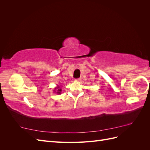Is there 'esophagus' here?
<instances>
[{"instance_id":"34e87169","label":"esophagus","mask_w":150,"mask_h":150,"mask_svg":"<svg viewBox=\"0 0 150 150\" xmlns=\"http://www.w3.org/2000/svg\"><path fill=\"white\" fill-rule=\"evenodd\" d=\"M75 81H78V82H80V81H81V78H78V79H75Z\"/></svg>"}]
</instances>
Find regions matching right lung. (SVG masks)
<instances>
[{
	"instance_id": "right-lung-1",
	"label": "right lung",
	"mask_w": 150,
	"mask_h": 150,
	"mask_svg": "<svg viewBox=\"0 0 150 150\" xmlns=\"http://www.w3.org/2000/svg\"><path fill=\"white\" fill-rule=\"evenodd\" d=\"M54 93H57V94H61V91H62V89H61V87L59 86H57V87H56L54 89Z\"/></svg>"
}]
</instances>
